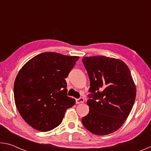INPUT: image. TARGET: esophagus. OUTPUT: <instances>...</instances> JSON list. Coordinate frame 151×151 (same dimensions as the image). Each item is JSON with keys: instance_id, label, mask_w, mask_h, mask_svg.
<instances>
[{"instance_id": "1", "label": "esophagus", "mask_w": 151, "mask_h": 151, "mask_svg": "<svg viewBox=\"0 0 151 151\" xmlns=\"http://www.w3.org/2000/svg\"><path fill=\"white\" fill-rule=\"evenodd\" d=\"M84 101H85V99H84L83 98H82V97H81V98H79V99H76V104L83 103H84Z\"/></svg>"}]
</instances>
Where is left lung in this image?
Here are the masks:
<instances>
[{
  "mask_svg": "<svg viewBox=\"0 0 151 151\" xmlns=\"http://www.w3.org/2000/svg\"><path fill=\"white\" fill-rule=\"evenodd\" d=\"M90 79L89 112L82 122L96 135L115 132L126 121L136 98V86L123 61L104 56L83 59Z\"/></svg>",
  "mask_w": 151,
  "mask_h": 151,
  "instance_id": "left-lung-1",
  "label": "left lung"
}]
</instances>
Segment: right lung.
I'll use <instances>...</instances> for the list:
<instances>
[{
  "mask_svg": "<svg viewBox=\"0 0 151 151\" xmlns=\"http://www.w3.org/2000/svg\"><path fill=\"white\" fill-rule=\"evenodd\" d=\"M79 57L43 52L29 60L19 70L14 84L16 106L26 122L47 132L63 121L66 110L75 104L67 96L65 78Z\"/></svg>",
  "mask_w": 151,
  "mask_h": 151,
  "instance_id": "1",
  "label": "right lung"
}]
</instances>
